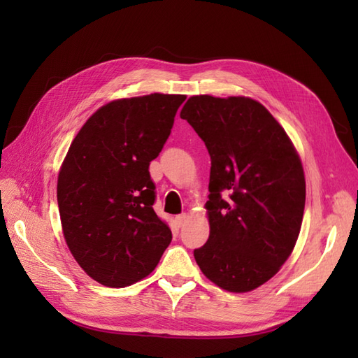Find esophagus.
<instances>
[{"mask_svg":"<svg viewBox=\"0 0 358 358\" xmlns=\"http://www.w3.org/2000/svg\"><path fill=\"white\" fill-rule=\"evenodd\" d=\"M186 220H187L186 214H178L177 217H175V223H177L178 226H183L186 223Z\"/></svg>","mask_w":358,"mask_h":358,"instance_id":"34e87169","label":"esophagus"}]
</instances>
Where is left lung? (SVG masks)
Instances as JSON below:
<instances>
[{
  "instance_id": "obj_1",
  "label": "left lung",
  "mask_w": 358,
  "mask_h": 358,
  "mask_svg": "<svg viewBox=\"0 0 358 358\" xmlns=\"http://www.w3.org/2000/svg\"><path fill=\"white\" fill-rule=\"evenodd\" d=\"M180 117L210 155L209 238L194 257L212 283L249 292L280 271L299 238L306 183L269 110L246 96L195 95Z\"/></svg>"
}]
</instances>
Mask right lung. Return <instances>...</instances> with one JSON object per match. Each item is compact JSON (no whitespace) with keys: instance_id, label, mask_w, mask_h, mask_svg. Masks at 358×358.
I'll use <instances>...</instances> for the list:
<instances>
[{"instance_id":"obj_1","label":"right lung","mask_w":358,"mask_h":358,"mask_svg":"<svg viewBox=\"0 0 358 358\" xmlns=\"http://www.w3.org/2000/svg\"><path fill=\"white\" fill-rule=\"evenodd\" d=\"M186 95L110 101L75 136L58 173L63 234L89 277L126 287L155 269L172 232L154 210L149 164L171 135Z\"/></svg>"}]
</instances>
